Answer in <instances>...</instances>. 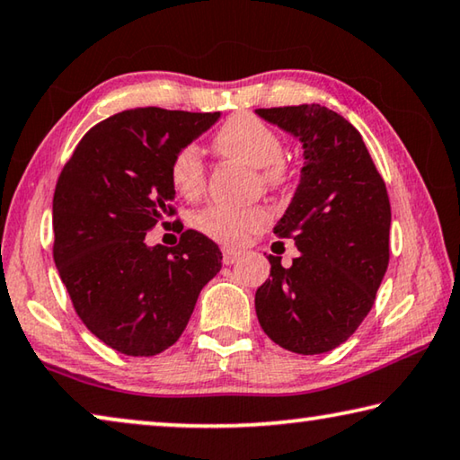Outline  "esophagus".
Here are the masks:
<instances>
[{
  "label": "esophagus",
  "instance_id": "esophagus-1",
  "mask_svg": "<svg viewBox=\"0 0 460 460\" xmlns=\"http://www.w3.org/2000/svg\"><path fill=\"white\" fill-rule=\"evenodd\" d=\"M222 254H224V262L226 265H234V262L240 259V251H236V248H230V246H224L222 248Z\"/></svg>",
  "mask_w": 460,
  "mask_h": 460
}]
</instances>
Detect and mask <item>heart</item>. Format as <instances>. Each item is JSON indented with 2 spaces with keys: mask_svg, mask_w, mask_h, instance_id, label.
Returning a JSON list of instances; mask_svg holds the SVG:
<instances>
[{
  "mask_svg": "<svg viewBox=\"0 0 460 460\" xmlns=\"http://www.w3.org/2000/svg\"><path fill=\"white\" fill-rule=\"evenodd\" d=\"M217 155L261 169V177L269 187L288 185L291 171L281 159L283 140L275 128L252 114H236L217 128L212 138ZM171 185L185 199L199 198L206 190V167L199 148L185 145L179 148L169 169ZM269 222L265 208H230L209 206L193 217V226L201 234L224 244H240L254 230Z\"/></svg>",
  "mask_w": 460,
  "mask_h": 460,
  "instance_id": "1",
  "label": "heart"
}]
</instances>
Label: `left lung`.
Here are the masks:
<instances>
[{"instance_id":"obj_1","label":"left lung","mask_w":460,"mask_h":460,"mask_svg":"<svg viewBox=\"0 0 460 460\" xmlns=\"http://www.w3.org/2000/svg\"><path fill=\"white\" fill-rule=\"evenodd\" d=\"M261 118L304 145L305 164L288 212L273 228L299 254L270 275L254 307L265 334L297 355H322L355 334L389 265L391 206L363 137L320 103L261 108Z\"/></svg>"}]
</instances>
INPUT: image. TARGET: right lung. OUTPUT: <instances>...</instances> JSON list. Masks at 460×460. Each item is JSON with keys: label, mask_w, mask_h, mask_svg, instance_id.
<instances>
[{"label": "right lung", "mask_w": 460, "mask_h": 460, "mask_svg": "<svg viewBox=\"0 0 460 460\" xmlns=\"http://www.w3.org/2000/svg\"><path fill=\"white\" fill-rule=\"evenodd\" d=\"M220 111L134 108L95 124L60 171L52 198V257L75 312L103 344L155 357L179 341L222 252L198 230L177 246L146 232L177 216L169 169L179 148Z\"/></svg>", "instance_id": "right-lung-1"}]
</instances>
